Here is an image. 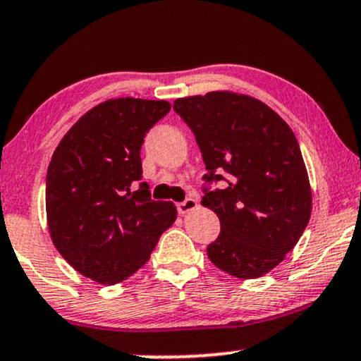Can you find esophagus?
<instances>
[{
	"label": "esophagus",
	"instance_id": "1",
	"mask_svg": "<svg viewBox=\"0 0 361 361\" xmlns=\"http://www.w3.org/2000/svg\"><path fill=\"white\" fill-rule=\"evenodd\" d=\"M196 207H198V200L196 198H186V200H183V202H180V203H176V209H178V213L180 214H186L188 212H191V209H195Z\"/></svg>",
	"mask_w": 361,
	"mask_h": 361
}]
</instances>
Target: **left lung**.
Here are the masks:
<instances>
[{
  "label": "left lung",
  "instance_id": "obj_1",
  "mask_svg": "<svg viewBox=\"0 0 361 361\" xmlns=\"http://www.w3.org/2000/svg\"><path fill=\"white\" fill-rule=\"evenodd\" d=\"M173 109L193 131L208 170L202 204L220 218L208 258L231 276L264 275L298 243L312 213L295 133L270 106L230 91L180 98Z\"/></svg>",
  "mask_w": 361,
  "mask_h": 361
}]
</instances>
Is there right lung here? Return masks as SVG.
Returning <instances> with one entry per match:
<instances>
[{"instance_id": "right-lung-1", "label": "right lung", "mask_w": 361, "mask_h": 361, "mask_svg": "<svg viewBox=\"0 0 361 361\" xmlns=\"http://www.w3.org/2000/svg\"><path fill=\"white\" fill-rule=\"evenodd\" d=\"M171 104L108 99L73 125L47 175V216L61 257L81 275L115 285L149 259L176 208L141 181V145Z\"/></svg>"}]
</instances>
